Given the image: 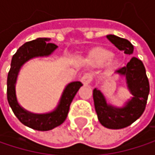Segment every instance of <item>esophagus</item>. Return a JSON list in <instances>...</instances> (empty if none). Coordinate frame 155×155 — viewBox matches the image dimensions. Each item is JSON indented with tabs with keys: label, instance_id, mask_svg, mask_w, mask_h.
Returning a JSON list of instances; mask_svg holds the SVG:
<instances>
[{
	"label": "esophagus",
	"instance_id": "obj_1",
	"mask_svg": "<svg viewBox=\"0 0 155 155\" xmlns=\"http://www.w3.org/2000/svg\"><path fill=\"white\" fill-rule=\"evenodd\" d=\"M92 80V75L91 74H85L81 79V81L83 85H88Z\"/></svg>",
	"mask_w": 155,
	"mask_h": 155
}]
</instances>
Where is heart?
<instances>
[{
    "label": "heart",
    "instance_id": "obj_1",
    "mask_svg": "<svg viewBox=\"0 0 155 155\" xmlns=\"http://www.w3.org/2000/svg\"><path fill=\"white\" fill-rule=\"evenodd\" d=\"M111 55H112L111 52L108 49H105L102 47H97L91 53V55L89 58V63L92 65H100V64H102L103 63H105L107 60H108L106 66H107V69L108 71H112L117 66V62L114 58L109 59V57Z\"/></svg>",
    "mask_w": 155,
    "mask_h": 155
}]
</instances>
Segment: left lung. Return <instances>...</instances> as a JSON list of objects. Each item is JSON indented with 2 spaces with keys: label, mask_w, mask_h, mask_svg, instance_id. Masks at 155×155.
<instances>
[{
  "label": "left lung",
  "mask_w": 155,
  "mask_h": 155,
  "mask_svg": "<svg viewBox=\"0 0 155 155\" xmlns=\"http://www.w3.org/2000/svg\"><path fill=\"white\" fill-rule=\"evenodd\" d=\"M107 38L120 51L132 54L134 46L125 38L115 35H108ZM116 75L124 78L132 97L123 106L117 107L108 103L103 93L95 88L93 90L94 107L100 123L109 129H120L130 126L143 113L149 94V81L142 61L132 57L127 64L115 72Z\"/></svg>",
  "instance_id": "left-lung-1"
}]
</instances>
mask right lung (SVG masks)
I'll return each instance as SVG.
<instances>
[{
  "mask_svg": "<svg viewBox=\"0 0 155 155\" xmlns=\"http://www.w3.org/2000/svg\"><path fill=\"white\" fill-rule=\"evenodd\" d=\"M50 40V38H38L19 47L12 56L7 79V99L13 113L23 125L38 131L51 130L64 122L70 105L79 89L82 86L80 81L68 83L63 91L57 106L50 112L32 113L19 105L16 95V83L19 71L28 61L33 58L51 55L58 47L51 43Z\"/></svg>",
  "mask_w": 155,
  "mask_h": 155,
  "instance_id": "obj_1",
  "label": "right lung"
}]
</instances>
